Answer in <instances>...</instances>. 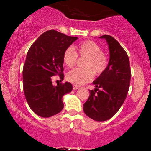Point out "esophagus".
Masks as SVG:
<instances>
[{
    "mask_svg": "<svg viewBox=\"0 0 151 151\" xmlns=\"http://www.w3.org/2000/svg\"><path fill=\"white\" fill-rule=\"evenodd\" d=\"M80 88V86H78V85H73V90H76V89H78V88Z\"/></svg>",
    "mask_w": 151,
    "mask_h": 151,
    "instance_id": "obj_1",
    "label": "esophagus"
}]
</instances>
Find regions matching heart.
<instances>
[{"label":"heart","mask_w":151,"mask_h":151,"mask_svg":"<svg viewBox=\"0 0 151 151\" xmlns=\"http://www.w3.org/2000/svg\"><path fill=\"white\" fill-rule=\"evenodd\" d=\"M76 51L69 47L64 51L63 60L67 67H73L77 62L78 56L85 58L82 69L76 68L68 72L66 78L75 85H82L90 82L93 74L99 76L106 71L109 65L107 55L98 43L92 40H86L76 47Z\"/></svg>","instance_id":"1"}]
</instances>
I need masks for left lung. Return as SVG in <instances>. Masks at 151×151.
I'll use <instances>...</instances> for the list:
<instances>
[{
  "mask_svg": "<svg viewBox=\"0 0 151 151\" xmlns=\"http://www.w3.org/2000/svg\"><path fill=\"white\" fill-rule=\"evenodd\" d=\"M100 38L108 42L110 60L106 71L93 82L96 88L89 90L90 96L83 105L84 113L98 122L116 114L127 98L131 78L129 58L123 47L109 35Z\"/></svg>",
  "mask_w": 151,
  "mask_h": 151,
  "instance_id": "left-lung-1",
  "label": "left lung"
}]
</instances>
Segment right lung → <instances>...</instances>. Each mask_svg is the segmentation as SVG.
<instances>
[{
  "label": "right lung",
  "instance_id": "1",
  "mask_svg": "<svg viewBox=\"0 0 151 151\" xmlns=\"http://www.w3.org/2000/svg\"><path fill=\"white\" fill-rule=\"evenodd\" d=\"M77 39L49 30L29 49L22 69L23 91L29 106L39 116L49 117L63 110L62 98L73 86L67 82L53 86V76H58L63 80V53Z\"/></svg>",
  "mask_w": 151,
  "mask_h": 151
}]
</instances>
